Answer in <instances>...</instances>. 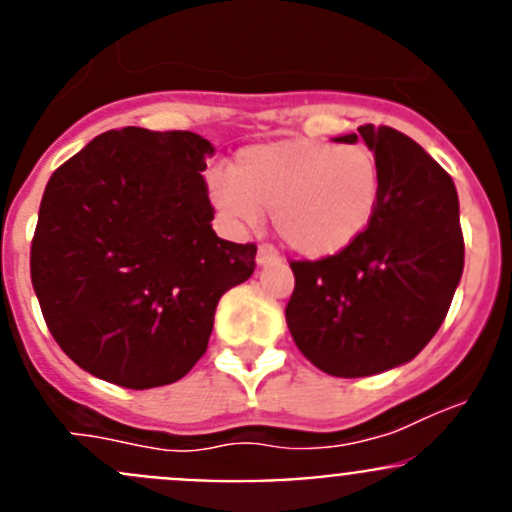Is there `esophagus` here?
Here are the masks:
<instances>
[{"instance_id":"obj_1","label":"esophagus","mask_w":512,"mask_h":512,"mask_svg":"<svg viewBox=\"0 0 512 512\" xmlns=\"http://www.w3.org/2000/svg\"><path fill=\"white\" fill-rule=\"evenodd\" d=\"M272 262H280V255H277L275 247L260 245V250H257V265L265 267V265H272Z\"/></svg>"}]
</instances>
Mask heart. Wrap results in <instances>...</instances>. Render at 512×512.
<instances>
[{
    "label": "heart",
    "mask_w": 512,
    "mask_h": 512,
    "mask_svg": "<svg viewBox=\"0 0 512 512\" xmlns=\"http://www.w3.org/2000/svg\"><path fill=\"white\" fill-rule=\"evenodd\" d=\"M215 205L230 220L257 225L275 213L282 242L324 260L366 235L381 203L379 160L361 143L292 138L242 148L232 173L210 175Z\"/></svg>",
    "instance_id": "heart-1"
}]
</instances>
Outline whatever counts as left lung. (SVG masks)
Here are the masks:
<instances>
[{
	"instance_id": "1",
	"label": "left lung",
	"mask_w": 512,
	"mask_h": 512,
	"mask_svg": "<svg viewBox=\"0 0 512 512\" xmlns=\"http://www.w3.org/2000/svg\"><path fill=\"white\" fill-rule=\"evenodd\" d=\"M364 141L379 160L381 203L366 235L317 262H289L285 309L299 352L342 379L406 364L446 319L463 275V232L451 175L416 141L371 123L337 143Z\"/></svg>"
}]
</instances>
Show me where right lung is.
<instances>
[{
	"mask_svg": "<svg viewBox=\"0 0 512 512\" xmlns=\"http://www.w3.org/2000/svg\"><path fill=\"white\" fill-rule=\"evenodd\" d=\"M213 143L128 126L54 170L32 240V285L51 337L126 389L183 379L215 307L250 280L257 247L220 240L203 178Z\"/></svg>",
	"mask_w": 512,
	"mask_h": 512,
	"instance_id": "right-lung-1",
	"label": "right lung"
}]
</instances>
